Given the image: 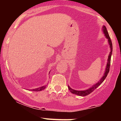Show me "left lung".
<instances>
[{
  "label": "left lung",
  "mask_w": 121,
  "mask_h": 121,
  "mask_svg": "<svg viewBox=\"0 0 121 121\" xmlns=\"http://www.w3.org/2000/svg\"><path fill=\"white\" fill-rule=\"evenodd\" d=\"M103 31L104 34H105V36L107 39H108V41H109V44L110 45V52L109 57H108V63H107L106 68V70H105V74H104L103 77L101 78V79L99 80V82H98V83L95 84L92 87H91V88L88 89L87 90H86V91H76V90L73 89H71L70 87L68 86V89L69 91H70V92L73 94H75L76 95H80V96H86V95H89V94H91V93H92L95 89L97 88V87L99 86L103 82V81L105 80V79L106 78V77L108 76V73L109 72L110 70V61H111V56H112V51H113V45H112V40H111L110 37L109 36V35L108 34V32L107 30V29L105 26H103Z\"/></svg>",
  "instance_id": "obj_1"
}]
</instances>
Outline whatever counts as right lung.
I'll return each mask as SVG.
<instances>
[{"label": "right lung", "instance_id": "right-lung-1", "mask_svg": "<svg viewBox=\"0 0 121 121\" xmlns=\"http://www.w3.org/2000/svg\"><path fill=\"white\" fill-rule=\"evenodd\" d=\"M45 87H46V85H45V86H41V87H39V88L34 89H32L31 91H43V89H45Z\"/></svg>", "mask_w": 121, "mask_h": 121}]
</instances>
